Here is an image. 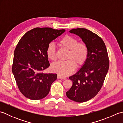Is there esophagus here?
Masks as SVG:
<instances>
[{"instance_id":"esophagus-1","label":"esophagus","mask_w":123,"mask_h":123,"mask_svg":"<svg viewBox=\"0 0 123 123\" xmlns=\"http://www.w3.org/2000/svg\"><path fill=\"white\" fill-rule=\"evenodd\" d=\"M57 78H58V79H65L66 78L62 77V76H61V75H60V74H58V75H57Z\"/></svg>"}]
</instances>
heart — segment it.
I'll return each mask as SVG.
<instances>
[{
    "label": "heart",
    "instance_id": "heart-1",
    "mask_svg": "<svg viewBox=\"0 0 123 123\" xmlns=\"http://www.w3.org/2000/svg\"><path fill=\"white\" fill-rule=\"evenodd\" d=\"M63 48L69 50L67 61L59 62L52 66V69L55 72L65 77L71 74L74 71L76 64L80 67L85 63L87 59L88 49L84 43H79L76 38L70 35L64 36L59 42ZM46 55L52 61L56 59L55 48L53 43H49L46 49Z\"/></svg>",
    "mask_w": 123,
    "mask_h": 123
}]
</instances>
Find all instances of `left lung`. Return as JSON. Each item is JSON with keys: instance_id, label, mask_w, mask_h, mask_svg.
Segmentation results:
<instances>
[{"instance_id": "8db88e82", "label": "left lung", "mask_w": 123, "mask_h": 123, "mask_svg": "<svg viewBox=\"0 0 123 123\" xmlns=\"http://www.w3.org/2000/svg\"><path fill=\"white\" fill-rule=\"evenodd\" d=\"M70 33L79 36L87 46V59L82 67L69 77L72 86L67 97L78 102L89 100L100 91L109 69V59L105 43L100 37L83 28H74Z\"/></svg>"}]
</instances>
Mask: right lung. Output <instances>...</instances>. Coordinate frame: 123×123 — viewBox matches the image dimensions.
<instances>
[{"mask_svg":"<svg viewBox=\"0 0 123 123\" xmlns=\"http://www.w3.org/2000/svg\"><path fill=\"white\" fill-rule=\"evenodd\" d=\"M65 30L35 28L26 33L16 47L12 71L20 92L31 100H40L48 95L56 74H44L49 66L47 46Z\"/></svg>","mask_w":123,"mask_h":123,"instance_id":"obj_1","label":"right lung"}]
</instances>
